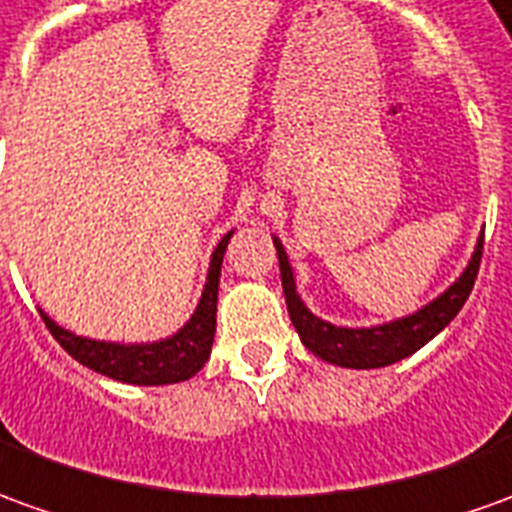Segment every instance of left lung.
Here are the masks:
<instances>
[{"mask_svg":"<svg viewBox=\"0 0 512 512\" xmlns=\"http://www.w3.org/2000/svg\"><path fill=\"white\" fill-rule=\"evenodd\" d=\"M273 242H276L278 250V267H281V287H284V298H287V312H290L295 331L301 334V343L312 354L331 362V365H343V368H384V365H393L398 359L415 354L421 345L429 343L438 331L446 329L451 320L457 317V312L463 309V303L468 301V295L474 290L479 262H482L485 236L477 242L474 259L465 267L460 281L451 284L438 301H432L421 312L404 317V320L387 323V326H376V329H337V326H331L326 320L312 315L301 303L298 292H295L287 253H284L278 239H273Z\"/></svg>","mask_w":512,"mask_h":512,"instance_id":"left-lung-1","label":"left lung"}]
</instances>
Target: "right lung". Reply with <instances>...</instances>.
<instances>
[{
	"label": "right lung",
	"mask_w": 512,
	"mask_h": 512,
	"mask_svg": "<svg viewBox=\"0 0 512 512\" xmlns=\"http://www.w3.org/2000/svg\"><path fill=\"white\" fill-rule=\"evenodd\" d=\"M231 234L222 236V242L214 250L209 267V281L203 298L197 303V312L192 320L183 326L175 337L150 345H119L100 343V340H86L72 331L61 329L52 323L47 315L49 334L61 343V348L74 357L80 365L97 370L102 376H111L116 382L128 384H175L195 376L197 370L206 365L214 343V329H217V287H220V264L222 253L228 248Z\"/></svg>",
	"instance_id": "1"
}]
</instances>
